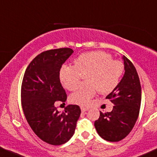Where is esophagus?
<instances>
[{
	"mask_svg": "<svg viewBox=\"0 0 157 157\" xmlns=\"http://www.w3.org/2000/svg\"><path fill=\"white\" fill-rule=\"evenodd\" d=\"M89 110V108H84V107H81V110L82 112H86L87 111V110Z\"/></svg>",
	"mask_w": 157,
	"mask_h": 157,
	"instance_id": "34e87169",
	"label": "esophagus"
}]
</instances>
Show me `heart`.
I'll return each instance as SVG.
<instances>
[{
  "instance_id": "obj_1",
  "label": "heart",
  "mask_w": 157,
  "mask_h": 157,
  "mask_svg": "<svg viewBox=\"0 0 157 157\" xmlns=\"http://www.w3.org/2000/svg\"><path fill=\"white\" fill-rule=\"evenodd\" d=\"M74 65H63L60 70L61 83L67 90H75L81 74H87L85 80L69 100L75 105L86 106L96 93H108L118 85L123 72V65L113 60L110 54L102 51H92L80 54L74 60Z\"/></svg>"
}]
</instances>
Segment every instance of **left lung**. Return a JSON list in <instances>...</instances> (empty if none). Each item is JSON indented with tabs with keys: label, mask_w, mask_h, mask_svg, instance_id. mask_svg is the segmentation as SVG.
Wrapping results in <instances>:
<instances>
[{
	"label": "left lung",
	"mask_w": 157,
	"mask_h": 157,
	"mask_svg": "<svg viewBox=\"0 0 157 157\" xmlns=\"http://www.w3.org/2000/svg\"><path fill=\"white\" fill-rule=\"evenodd\" d=\"M125 73L123 78L106 98L113 104V110L103 113L100 111L95 121L98 134L108 141H119L129 134L139 114L141 88L135 66L123 56Z\"/></svg>",
	"instance_id": "1"
}]
</instances>
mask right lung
Masks as SVG:
<instances>
[{"label":"right lung","instance_id":"obj_1","mask_svg":"<svg viewBox=\"0 0 157 157\" xmlns=\"http://www.w3.org/2000/svg\"><path fill=\"white\" fill-rule=\"evenodd\" d=\"M73 52L70 48L41 52L29 64L23 77L21 98L26 120L41 140L52 145L70 140L81 113L78 105H67L63 112L55 106L57 101L64 103L67 99L59 71Z\"/></svg>","mask_w":157,"mask_h":157}]
</instances>
